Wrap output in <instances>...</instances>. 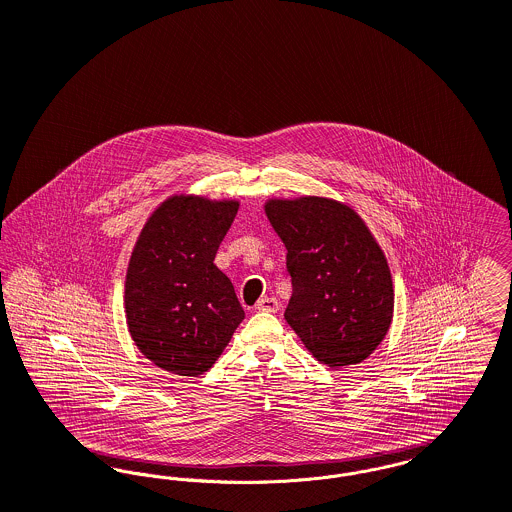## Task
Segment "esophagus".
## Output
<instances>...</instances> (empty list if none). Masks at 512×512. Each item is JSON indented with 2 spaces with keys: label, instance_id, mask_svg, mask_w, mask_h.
<instances>
[{
  "label": "esophagus",
  "instance_id": "34e87169",
  "mask_svg": "<svg viewBox=\"0 0 512 512\" xmlns=\"http://www.w3.org/2000/svg\"><path fill=\"white\" fill-rule=\"evenodd\" d=\"M257 311H265V313H276L280 309V303L276 298H261L255 305Z\"/></svg>",
  "mask_w": 512,
  "mask_h": 512
}]
</instances>
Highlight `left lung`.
<instances>
[{
  "mask_svg": "<svg viewBox=\"0 0 512 512\" xmlns=\"http://www.w3.org/2000/svg\"><path fill=\"white\" fill-rule=\"evenodd\" d=\"M265 214L288 249V325L332 369L367 360L391 329L394 288L387 257L363 218L317 195L271 197Z\"/></svg>",
  "mask_w": 512,
  "mask_h": 512,
  "instance_id": "8db88e82",
  "label": "left lung"
}]
</instances>
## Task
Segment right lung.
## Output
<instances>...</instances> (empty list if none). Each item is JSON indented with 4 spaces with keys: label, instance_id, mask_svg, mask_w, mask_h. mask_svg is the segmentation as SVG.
<instances>
[{
    "label": "right lung",
    "instance_id": "right-lung-1",
    "mask_svg": "<svg viewBox=\"0 0 512 512\" xmlns=\"http://www.w3.org/2000/svg\"><path fill=\"white\" fill-rule=\"evenodd\" d=\"M238 199L176 193L145 222L125 274L127 329L156 367L199 377L220 358L245 313L214 265Z\"/></svg>",
    "mask_w": 512,
    "mask_h": 512
}]
</instances>
